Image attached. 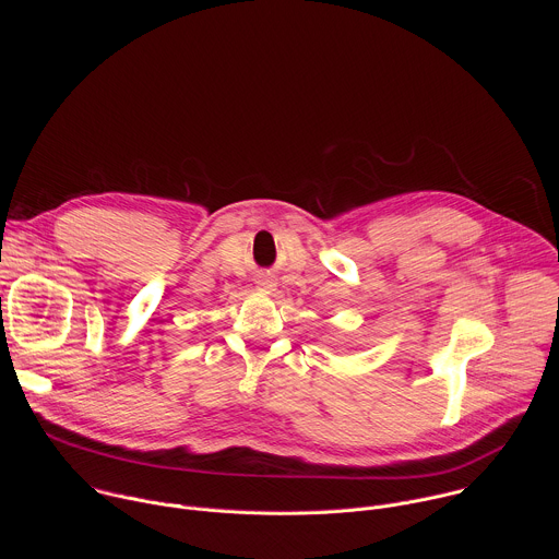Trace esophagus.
Listing matches in <instances>:
<instances>
[{
	"label": "esophagus",
	"mask_w": 559,
	"mask_h": 559,
	"mask_svg": "<svg viewBox=\"0 0 559 559\" xmlns=\"http://www.w3.org/2000/svg\"><path fill=\"white\" fill-rule=\"evenodd\" d=\"M257 285H259V289L270 292V289L274 287V281H272V278H259V281H257Z\"/></svg>",
	"instance_id": "esophagus-1"
}]
</instances>
